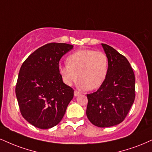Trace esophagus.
Segmentation results:
<instances>
[{"label":"esophagus","instance_id":"obj_1","mask_svg":"<svg viewBox=\"0 0 152 152\" xmlns=\"http://www.w3.org/2000/svg\"><path fill=\"white\" fill-rule=\"evenodd\" d=\"M80 94H81V93L78 92V91H74V96H79Z\"/></svg>","mask_w":152,"mask_h":152}]
</instances>
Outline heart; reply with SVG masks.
Segmentation results:
<instances>
[{
  "label": "heart",
  "mask_w": 152,
  "mask_h": 152,
  "mask_svg": "<svg viewBox=\"0 0 152 152\" xmlns=\"http://www.w3.org/2000/svg\"><path fill=\"white\" fill-rule=\"evenodd\" d=\"M66 61L67 65L58 67V74L66 86H72L79 77L78 88L94 90L105 81L108 71V58L103 52L81 49L70 54Z\"/></svg>",
  "instance_id": "obj_1"
}]
</instances>
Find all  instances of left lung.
<instances>
[{
    "mask_svg": "<svg viewBox=\"0 0 152 152\" xmlns=\"http://www.w3.org/2000/svg\"><path fill=\"white\" fill-rule=\"evenodd\" d=\"M108 71L98 91L87 94L86 115L93 125L108 127L125 120L135 98V77L130 64L112 47L101 44Z\"/></svg>",
    "mask_w": 152,
    "mask_h": 152,
    "instance_id": "obj_1",
    "label": "left lung"
}]
</instances>
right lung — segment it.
<instances>
[{
    "label": "right lung",
    "mask_w": 152,
    "mask_h": 152,
    "mask_svg": "<svg viewBox=\"0 0 152 152\" xmlns=\"http://www.w3.org/2000/svg\"><path fill=\"white\" fill-rule=\"evenodd\" d=\"M73 48L69 44H47L21 66L15 88L18 105L23 118L37 128L59 123L74 97L73 88L58 74L59 60Z\"/></svg>",
    "instance_id": "right-lung-1"
}]
</instances>
